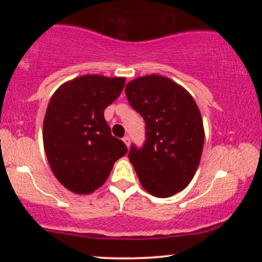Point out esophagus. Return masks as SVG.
<instances>
[{"instance_id": "1", "label": "esophagus", "mask_w": 262, "mask_h": 262, "mask_svg": "<svg viewBox=\"0 0 262 262\" xmlns=\"http://www.w3.org/2000/svg\"><path fill=\"white\" fill-rule=\"evenodd\" d=\"M123 141H124L125 145H127V146L130 145V138H129V135H125V137L123 138Z\"/></svg>"}]
</instances>
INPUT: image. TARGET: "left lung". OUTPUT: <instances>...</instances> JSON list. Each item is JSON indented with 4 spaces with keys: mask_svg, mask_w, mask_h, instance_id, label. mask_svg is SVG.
I'll use <instances>...</instances> for the list:
<instances>
[{
    "mask_svg": "<svg viewBox=\"0 0 262 262\" xmlns=\"http://www.w3.org/2000/svg\"><path fill=\"white\" fill-rule=\"evenodd\" d=\"M125 95L145 121V141L140 148L132 144L129 160L150 194L173 196L193 179L202 155L204 130L196 102L159 75L130 81Z\"/></svg>",
    "mask_w": 262,
    "mask_h": 262,
    "instance_id": "8db88e82",
    "label": "left lung"
}]
</instances>
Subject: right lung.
I'll use <instances>...</instances> for the list:
<instances>
[{"mask_svg":"<svg viewBox=\"0 0 262 262\" xmlns=\"http://www.w3.org/2000/svg\"><path fill=\"white\" fill-rule=\"evenodd\" d=\"M124 77L85 75L64 83L48 104L43 141L58 181L79 194L101 187L127 146L111 134L104 110L119 97Z\"/></svg>","mask_w":262,"mask_h":262,"instance_id":"add662e5","label":"right lung"}]
</instances>
